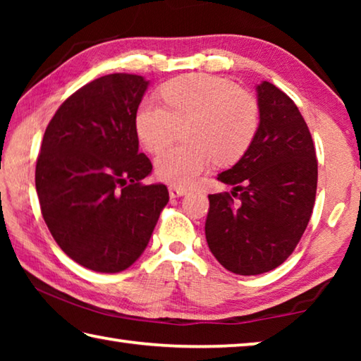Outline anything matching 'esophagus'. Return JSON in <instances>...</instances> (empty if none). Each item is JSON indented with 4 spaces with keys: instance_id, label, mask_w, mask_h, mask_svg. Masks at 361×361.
Here are the masks:
<instances>
[{
    "instance_id": "1",
    "label": "esophagus",
    "mask_w": 361,
    "mask_h": 361,
    "mask_svg": "<svg viewBox=\"0 0 361 361\" xmlns=\"http://www.w3.org/2000/svg\"><path fill=\"white\" fill-rule=\"evenodd\" d=\"M188 191L185 188H178V186H170L169 188V194L170 197L175 199V197H181V195H185Z\"/></svg>"
}]
</instances>
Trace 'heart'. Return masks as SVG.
Listing matches in <instances>:
<instances>
[{
  "mask_svg": "<svg viewBox=\"0 0 361 361\" xmlns=\"http://www.w3.org/2000/svg\"><path fill=\"white\" fill-rule=\"evenodd\" d=\"M161 97L164 106L140 103L135 129L145 148L159 152L172 142L176 126L189 124L185 138L191 145L173 146L156 159L157 176L172 186L194 185L215 161H239L258 132V103L229 79L181 76L164 84Z\"/></svg>",
  "mask_w": 361,
  "mask_h": 361,
  "instance_id": "obj_1",
  "label": "heart"
}]
</instances>
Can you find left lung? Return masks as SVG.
<instances>
[{
  "mask_svg": "<svg viewBox=\"0 0 361 361\" xmlns=\"http://www.w3.org/2000/svg\"><path fill=\"white\" fill-rule=\"evenodd\" d=\"M256 97L258 132L239 162L218 175L234 188L209 195L205 221L210 252L239 276L272 271L293 253L312 215L319 176L312 137L295 102L267 81L256 85Z\"/></svg>",
  "mask_w": 361,
  "mask_h": 361,
  "instance_id": "8db88e82",
  "label": "left lung"
}]
</instances>
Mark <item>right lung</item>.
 <instances>
[{
  "label": "right lung",
  "instance_id": "add662e5",
  "mask_svg": "<svg viewBox=\"0 0 361 361\" xmlns=\"http://www.w3.org/2000/svg\"><path fill=\"white\" fill-rule=\"evenodd\" d=\"M149 81L114 73L68 97L49 122L36 161V192L54 240L78 264L114 274L151 239L166 185H143L151 161L138 151L135 114Z\"/></svg>",
  "mask_w": 361,
  "mask_h": 361
}]
</instances>
